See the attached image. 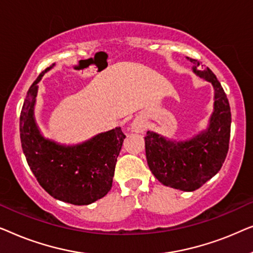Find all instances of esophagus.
I'll return each mask as SVG.
<instances>
[{
    "mask_svg": "<svg viewBox=\"0 0 253 253\" xmlns=\"http://www.w3.org/2000/svg\"><path fill=\"white\" fill-rule=\"evenodd\" d=\"M145 130V123L143 122V120L140 119H136L131 123V131L133 132H143Z\"/></svg>",
    "mask_w": 253,
    "mask_h": 253,
    "instance_id": "34e87169",
    "label": "esophagus"
}]
</instances>
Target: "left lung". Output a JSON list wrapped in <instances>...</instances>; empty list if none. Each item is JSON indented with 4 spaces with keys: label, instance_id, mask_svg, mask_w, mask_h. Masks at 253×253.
Returning <instances> with one entry per match:
<instances>
[{
    "label": "left lung",
    "instance_id": "left-lung-1",
    "mask_svg": "<svg viewBox=\"0 0 253 253\" xmlns=\"http://www.w3.org/2000/svg\"><path fill=\"white\" fill-rule=\"evenodd\" d=\"M190 61L195 63L193 71L212 83L215 89L210 127L205 133L179 143H171L150 131L145 137V151L152 174L164 185L182 191H195L220 170L229 150L231 124L229 101L216 76L209 68L198 70L199 61Z\"/></svg>",
    "mask_w": 253,
    "mask_h": 253
}]
</instances>
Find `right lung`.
<instances>
[{
  "mask_svg": "<svg viewBox=\"0 0 253 253\" xmlns=\"http://www.w3.org/2000/svg\"><path fill=\"white\" fill-rule=\"evenodd\" d=\"M27 91L19 119L23 152L39 184L51 197L72 205H88L105 197L113 184L115 166L126 134L121 127L100 133L74 147L43 139L33 119L38 83Z\"/></svg>",
  "mask_w": 253,
  "mask_h": 253,
  "instance_id": "add662e5",
  "label": "right lung"
}]
</instances>
